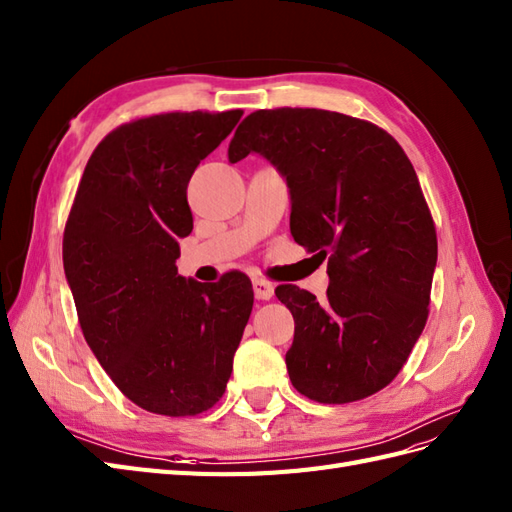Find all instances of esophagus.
<instances>
[{
	"label": "esophagus",
	"instance_id": "1",
	"mask_svg": "<svg viewBox=\"0 0 512 512\" xmlns=\"http://www.w3.org/2000/svg\"><path fill=\"white\" fill-rule=\"evenodd\" d=\"M254 295L256 299H271L273 297V284L265 278H254Z\"/></svg>",
	"mask_w": 512,
	"mask_h": 512
}]
</instances>
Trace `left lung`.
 I'll use <instances>...</instances> for the list:
<instances>
[{"label":"left lung","mask_w":512,"mask_h":512,"mask_svg":"<svg viewBox=\"0 0 512 512\" xmlns=\"http://www.w3.org/2000/svg\"><path fill=\"white\" fill-rule=\"evenodd\" d=\"M252 152L289 184L295 243L328 258L323 302L276 289L295 319L289 378L319 404L365 400L402 371L430 313L436 228L413 162L376 123L317 108L247 115L228 156Z\"/></svg>","instance_id":"1"}]
</instances>
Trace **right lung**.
I'll return each mask as SVG.
<instances>
[{"label":"right lung","instance_id":"obj_1","mask_svg":"<svg viewBox=\"0 0 512 512\" xmlns=\"http://www.w3.org/2000/svg\"><path fill=\"white\" fill-rule=\"evenodd\" d=\"M243 110L160 112L108 132L86 162L62 263L86 343L130 402L167 417L213 408L254 306L252 282L184 280L186 186Z\"/></svg>","mask_w":512,"mask_h":512}]
</instances>
